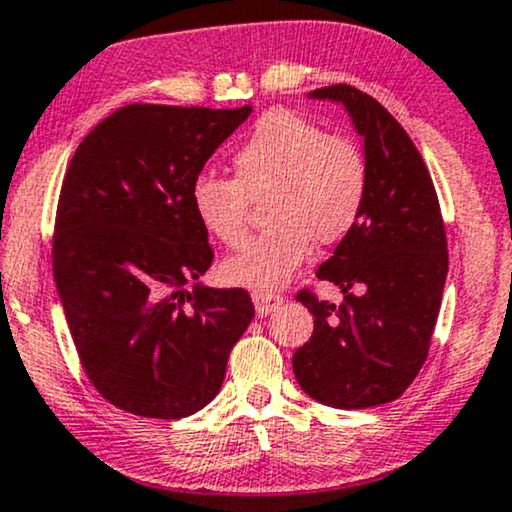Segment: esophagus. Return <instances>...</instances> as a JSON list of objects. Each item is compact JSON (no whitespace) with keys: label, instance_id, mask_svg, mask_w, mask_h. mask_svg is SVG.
<instances>
[{"label":"esophagus","instance_id":"obj_1","mask_svg":"<svg viewBox=\"0 0 512 512\" xmlns=\"http://www.w3.org/2000/svg\"><path fill=\"white\" fill-rule=\"evenodd\" d=\"M252 302H255L257 316H269L271 312H276V309L281 307L283 295L267 293V290H252Z\"/></svg>","mask_w":512,"mask_h":512}]
</instances>
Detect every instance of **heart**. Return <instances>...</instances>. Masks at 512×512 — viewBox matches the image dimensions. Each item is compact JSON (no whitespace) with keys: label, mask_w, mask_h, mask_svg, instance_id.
Wrapping results in <instances>:
<instances>
[{"label":"heart","mask_w":512,"mask_h":512,"mask_svg":"<svg viewBox=\"0 0 512 512\" xmlns=\"http://www.w3.org/2000/svg\"><path fill=\"white\" fill-rule=\"evenodd\" d=\"M231 163L236 177L200 172L189 198L200 226L236 248L248 234L252 198L269 193V231L224 264V276L238 286H283L309 260L314 238L338 243L364 215L371 186L364 151L297 113H264Z\"/></svg>","instance_id":"1"}]
</instances>
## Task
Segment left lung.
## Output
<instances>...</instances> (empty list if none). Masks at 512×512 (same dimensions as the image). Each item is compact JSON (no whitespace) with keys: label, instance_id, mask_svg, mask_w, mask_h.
I'll list each match as a JSON object with an SVG mask.
<instances>
[{"label":"left lung","instance_id":"1","mask_svg":"<svg viewBox=\"0 0 512 512\" xmlns=\"http://www.w3.org/2000/svg\"><path fill=\"white\" fill-rule=\"evenodd\" d=\"M307 96L345 106L364 139L371 186L359 224L316 271L345 302L297 295L314 333L293 354V371L321 404L368 409L404 394L428 357L449 271L444 222L418 148L373 96L349 84Z\"/></svg>","mask_w":512,"mask_h":512}]
</instances>
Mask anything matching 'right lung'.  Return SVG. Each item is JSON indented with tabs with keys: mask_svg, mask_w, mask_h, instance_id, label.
<instances>
[{
	"mask_svg": "<svg viewBox=\"0 0 512 512\" xmlns=\"http://www.w3.org/2000/svg\"><path fill=\"white\" fill-rule=\"evenodd\" d=\"M250 113L132 103L70 160L51 252L56 290L84 373L134 416L174 420L208 406L255 316L243 288L198 281L215 255L189 198Z\"/></svg>",
	"mask_w": 512,
	"mask_h": 512,
	"instance_id": "right-lung-1",
	"label": "right lung"
}]
</instances>
